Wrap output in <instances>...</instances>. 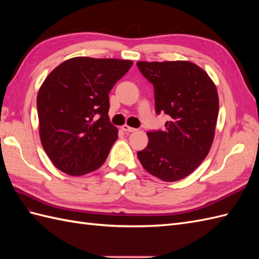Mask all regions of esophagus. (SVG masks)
Returning <instances> with one entry per match:
<instances>
[{
	"label": "esophagus",
	"instance_id": "esophagus-1",
	"mask_svg": "<svg viewBox=\"0 0 259 259\" xmlns=\"http://www.w3.org/2000/svg\"><path fill=\"white\" fill-rule=\"evenodd\" d=\"M121 129H122L124 133L129 134V133H135V131H137L136 128H133V126H129L128 124H123L122 126H121Z\"/></svg>",
	"mask_w": 259,
	"mask_h": 259
}]
</instances>
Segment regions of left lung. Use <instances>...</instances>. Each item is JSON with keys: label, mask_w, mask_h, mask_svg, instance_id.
Instances as JSON below:
<instances>
[{"label": "left lung", "mask_w": 259, "mask_h": 259, "mask_svg": "<svg viewBox=\"0 0 259 259\" xmlns=\"http://www.w3.org/2000/svg\"><path fill=\"white\" fill-rule=\"evenodd\" d=\"M140 72L155 88L156 111L169 115L163 131L148 133L138 158L148 172L172 183L200 166L210 150L219 99L210 76L189 61H139Z\"/></svg>", "instance_id": "1"}]
</instances>
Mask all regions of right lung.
I'll list each match as a JSON object with an SVG mask.
<instances>
[{"mask_svg":"<svg viewBox=\"0 0 259 259\" xmlns=\"http://www.w3.org/2000/svg\"><path fill=\"white\" fill-rule=\"evenodd\" d=\"M134 62L76 57L59 64L37 92L38 135L59 170L83 176L106 161L118 129L109 119V92Z\"/></svg>","mask_w":259,"mask_h":259,"instance_id":"1","label":"right lung"}]
</instances>
